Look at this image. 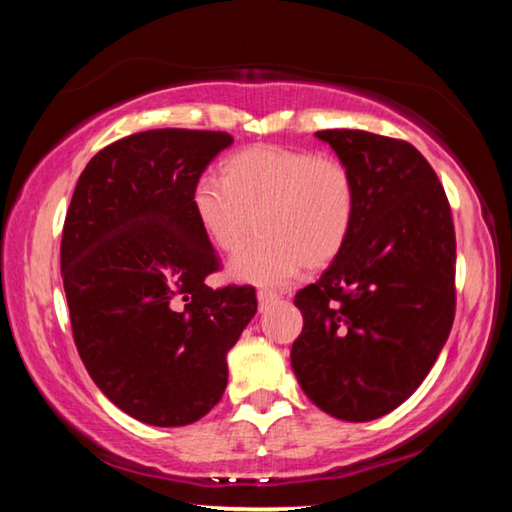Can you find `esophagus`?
Listing matches in <instances>:
<instances>
[{"label": "esophagus", "mask_w": 512, "mask_h": 512, "mask_svg": "<svg viewBox=\"0 0 512 512\" xmlns=\"http://www.w3.org/2000/svg\"><path fill=\"white\" fill-rule=\"evenodd\" d=\"M277 298V293L275 291H271V289H259L257 291V300H259V307H266L268 302H273Z\"/></svg>", "instance_id": "obj_1"}]
</instances>
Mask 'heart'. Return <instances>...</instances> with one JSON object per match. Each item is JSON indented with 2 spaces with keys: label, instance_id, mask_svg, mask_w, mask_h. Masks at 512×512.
Masks as SVG:
<instances>
[{
  "label": "heart",
  "instance_id": "b5f03b06",
  "mask_svg": "<svg viewBox=\"0 0 512 512\" xmlns=\"http://www.w3.org/2000/svg\"><path fill=\"white\" fill-rule=\"evenodd\" d=\"M192 210L214 248L239 250L230 273L239 280L282 284L300 266L334 262L357 214V180L348 162L291 146H250L230 155L221 178L196 180Z\"/></svg>",
  "mask_w": 512,
  "mask_h": 512
}]
</instances>
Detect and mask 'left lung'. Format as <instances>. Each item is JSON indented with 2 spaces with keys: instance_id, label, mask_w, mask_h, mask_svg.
Segmentation results:
<instances>
[{
  "instance_id": "8db88e82",
  "label": "left lung",
  "mask_w": 512,
  "mask_h": 512,
  "mask_svg": "<svg viewBox=\"0 0 512 512\" xmlns=\"http://www.w3.org/2000/svg\"><path fill=\"white\" fill-rule=\"evenodd\" d=\"M357 180L348 244L296 293L305 325L291 348L318 409L368 422L429 375L456 314V235L436 171L413 144L366 131H318Z\"/></svg>"
}]
</instances>
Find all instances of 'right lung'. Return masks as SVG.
I'll return each mask as SVG.
<instances>
[{
    "instance_id": "obj_1",
    "label": "right lung",
    "mask_w": 512,
    "mask_h": 512,
    "mask_svg": "<svg viewBox=\"0 0 512 512\" xmlns=\"http://www.w3.org/2000/svg\"><path fill=\"white\" fill-rule=\"evenodd\" d=\"M232 137L155 128L101 149L67 207L60 271L76 350L121 411L192 424L221 400L228 350L257 311L255 287L212 289L219 253L192 210L196 180Z\"/></svg>"
}]
</instances>
